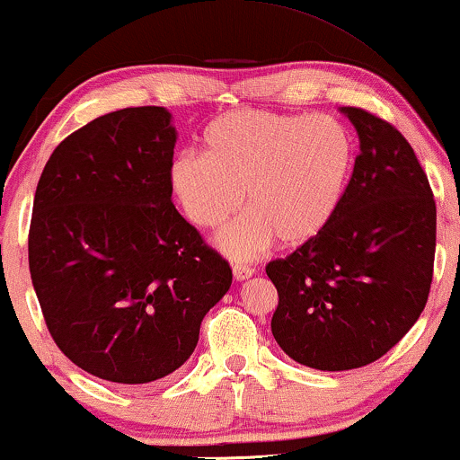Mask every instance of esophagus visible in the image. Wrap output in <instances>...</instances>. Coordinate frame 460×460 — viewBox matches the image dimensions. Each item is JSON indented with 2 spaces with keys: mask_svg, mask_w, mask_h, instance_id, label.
<instances>
[{
  "mask_svg": "<svg viewBox=\"0 0 460 460\" xmlns=\"http://www.w3.org/2000/svg\"><path fill=\"white\" fill-rule=\"evenodd\" d=\"M252 274H254V270L251 268V265H244V263H235L234 265V279L237 280V283H242V280H248Z\"/></svg>",
  "mask_w": 460,
  "mask_h": 460,
  "instance_id": "obj_1",
  "label": "esophagus"
}]
</instances>
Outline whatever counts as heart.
<instances>
[{"mask_svg": "<svg viewBox=\"0 0 460 460\" xmlns=\"http://www.w3.org/2000/svg\"><path fill=\"white\" fill-rule=\"evenodd\" d=\"M203 156L181 154L169 167L171 190L186 218L216 229L244 208L251 216L226 226L216 244L237 259L276 240L287 248L328 229L353 169V141L330 115L237 109L209 121Z\"/></svg>", "mask_w": 460, "mask_h": 460, "instance_id": "obj_1", "label": "heart"}]
</instances>
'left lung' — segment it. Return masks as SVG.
I'll return each mask as SVG.
<instances>
[{
	"instance_id": "left-lung-1",
	"label": "left lung",
	"mask_w": 460,
	"mask_h": 460,
	"mask_svg": "<svg viewBox=\"0 0 460 460\" xmlns=\"http://www.w3.org/2000/svg\"><path fill=\"white\" fill-rule=\"evenodd\" d=\"M359 139L328 229L265 272L279 291L272 334L317 370L367 367L411 330L429 300L437 209L426 173L388 121L341 107Z\"/></svg>"
}]
</instances>
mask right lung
Wrapping results in <instances>:
<instances>
[{"label": "right lung", "mask_w": 460, "mask_h": 460, "mask_svg": "<svg viewBox=\"0 0 460 460\" xmlns=\"http://www.w3.org/2000/svg\"><path fill=\"white\" fill-rule=\"evenodd\" d=\"M164 107L102 115L59 143L30 226V272L64 356L93 377L139 385L195 351L229 263L171 203L177 130Z\"/></svg>", "instance_id": "add662e5"}]
</instances>
